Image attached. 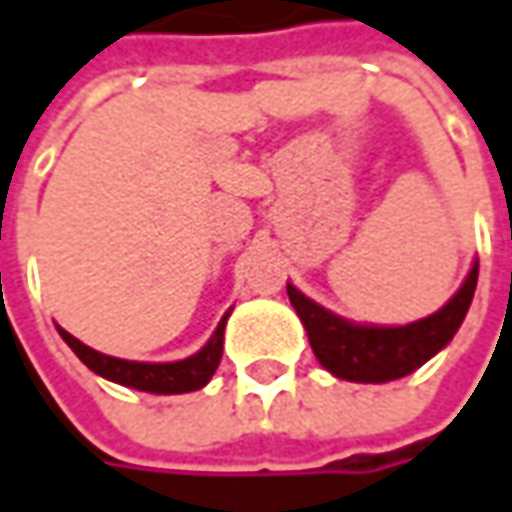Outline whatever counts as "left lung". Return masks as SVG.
I'll use <instances>...</instances> for the list:
<instances>
[{
    "label": "left lung",
    "mask_w": 512,
    "mask_h": 512,
    "mask_svg": "<svg viewBox=\"0 0 512 512\" xmlns=\"http://www.w3.org/2000/svg\"><path fill=\"white\" fill-rule=\"evenodd\" d=\"M476 280H479V263H473L462 289L436 314L397 328L354 326L317 306L291 283H286V291L309 334L311 351L326 371L348 382H391V379L408 377L453 340V334L459 331L470 309Z\"/></svg>",
    "instance_id": "obj_1"
}]
</instances>
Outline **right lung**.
<instances>
[{"instance_id":"1","label":"right lung","mask_w":512,"mask_h":512,"mask_svg":"<svg viewBox=\"0 0 512 512\" xmlns=\"http://www.w3.org/2000/svg\"><path fill=\"white\" fill-rule=\"evenodd\" d=\"M226 317L229 311L223 314V320L215 328V334L209 337V343L203 345L198 354L186 357L178 362H130L118 360V357H107L101 351H93L90 345H84L76 340L73 334H67L64 328H59L62 340L79 357L90 371H96L98 377L113 379L118 385H127L135 391H150V394H186V391H198L203 388L215 368L221 365L223 357V328H226Z\"/></svg>"}]
</instances>
